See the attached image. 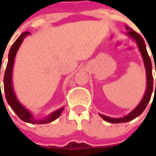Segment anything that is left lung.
Here are the masks:
<instances>
[{
	"label": "left lung",
	"mask_w": 156,
	"mask_h": 156,
	"mask_svg": "<svg viewBox=\"0 0 156 156\" xmlns=\"http://www.w3.org/2000/svg\"><path fill=\"white\" fill-rule=\"evenodd\" d=\"M127 29H129V31L128 32V34L130 35L132 38H134L135 41L137 42L139 49L141 51V55L144 61V64H145V68H146V73H147V89H146V93L143 97V99L141 101V103L138 105L135 108L134 110L132 111L129 115L127 116L123 117V118H111V117L106 116L103 115H100V116L102 117L106 122L110 123H122V122H127L129 121L134 120L135 118L139 116L143 111L145 110V108H147V103L149 102L151 95H152V92H153V75H152V63H151V60L150 57L148 55L146 48V45L144 42V40L142 39L141 35L138 33H136L135 31L130 29L129 27H127ZM156 70V68H155ZM155 91H156V83H155Z\"/></svg>",
	"instance_id": "8db88e82"
}]
</instances>
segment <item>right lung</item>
I'll return each mask as SVG.
<instances>
[{
  "mask_svg": "<svg viewBox=\"0 0 156 156\" xmlns=\"http://www.w3.org/2000/svg\"><path fill=\"white\" fill-rule=\"evenodd\" d=\"M28 34H29V32H24V33L21 34V35L17 38V40L14 42V44L12 45L10 50H9V61H8L7 68H6V70H5L4 78H3L4 92H5V96H6V100H7L8 103L21 120L24 121V122H27L34 123V124H45V123L51 122L53 121H55V119H57L58 117L61 115L64 108H61L60 109L53 112L50 115H48L43 120H35L32 115V114L29 111H27L25 108H23L21 105V103L17 101L15 95V93H14V90H13V87H12V69H13L15 55H16V52L18 50L21 43L22 42V41L24 39V37Z\"/></svg>",
  "mask_w": 156,
  "mask_h": 156,
  "instance_id": "right-lung-1",
  "label": "right lung"
}]
</instances>
